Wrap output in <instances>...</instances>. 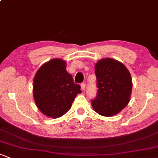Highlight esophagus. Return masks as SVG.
I'll list each match as a JSON object with an SVG mask.
<instances>
[{
	"mask_svg": "<svg viewBox=\"0 0 158 158\" xmlns=\"http://www.w3.org/2000/svg\"><path fill=\"white\" fill-rule=\"evenodd\" d=\"M81 90H84L85 89V83H81Z\"/></svg>",
	"mask_w": 158,
	"mask_h": 158,
	"instance_id": "esophagus-1",
	"label": "esophagus"
}]
</instances>
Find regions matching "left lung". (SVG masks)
Masks as SVG:
<instances>
[{"instance_id":"left-lung-1","label":"left lung","mask_w":158,"mask_h":158,"mask_svg":"<svg viewBox=\"0 0 158 158\" xmlns=\"http://www.w3.org/2000/svg\"><path fill=\"white\" fill-rule=\"evenodd\" d=\"M97 95L91 101L97 113L112 117L120 112L130 101L132 79L123 63L110 58L102 59L95 65Z\"/></svg>"}]
</instances>
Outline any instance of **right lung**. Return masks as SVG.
<instances>
[{"label":"right lung","mask_w":158,"mask_h":158,"mask_svg":"<svg viewBox=\"0 0 158 158\" xmlns=\"http://www.w3.org/2000/svg\"><path fill=\"white\" fill-rule=\"evenodd\" d=\"M80 85L66 70V61L53 59L41 65L33 79V97L38 108L52 118L63 116L71 108Z\"/></svg>","instance_id":"add662e5"}]
</instances>
